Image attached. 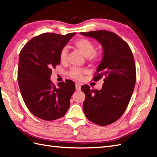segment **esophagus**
I'll use <instances>...</instances> for the list:
<instances>
[{"label":"esophagus","instance_id":"esophagus-1","mask_svg":"<svg viewBox=\"0 0 157 157\" xmlns=\"http://www.w3.org/2000/svg\"><path fill=\"white\" fill-rule=\"evenodd\" d=\"M75 86H76V90H79L80 89H81V84H79V83H76V84L75 85Z\"/></svg>","mask_w":157,"mask_h":157}]
</instances>
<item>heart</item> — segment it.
<instances>
[{
    "mask_svg": "<svg viewBox=\"0 0 157 157\" xmlns=\"http://www.w3.org/2000/svg\"><path fill=\"white\" fill-rule=\"evenodd\" d=\"M75 47L80 51L84 56L85 57H86L88 60L91 62H95L98 61L99 58V55L95 52V46L91 41L85 39V38H81L76 40L74 43ZM67 56L68 52L66 48H63L60 52V58L62 62H65L67 60ZM86 71L82 69H78V68H72L68 72L69 76L71 77L80 80L82 76V75L85 73Z\"/></svg>",
    "mask_w": 157,
    "mask_h": 157,
    "instance_id": "b5f03b06",
    "label": "heart"
}]
</instances>
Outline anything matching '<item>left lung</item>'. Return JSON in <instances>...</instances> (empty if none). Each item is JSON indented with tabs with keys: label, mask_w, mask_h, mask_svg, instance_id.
Returning <instances> with one entry per match:
<instances>
[{
	"label": "left lung",
	"mask_w": 157,
	"mask_h": 157,
	"mask_svg": "<svg viewBox=\"0 0 157 157\" xmlns=\"http://www.w3.org/2000/svg\"><path fill=\"white\" fill-rule=\"evenodd\" d=\"M97 40L102 46L103 58L94 81L103 78L102 89L91 90L87 85L83 111L87 119L99 126L117 121L126 111L136 79L133 54L128 44L115 33L105 30L80 33Z\"/></svg>",
	"instance_id": "obj_1"
}]
</instances>
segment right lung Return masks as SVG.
Returning <instances> with one entry per match:
<instances>
[{
    "instance_id": "1",
    "label": "right lung",
    "mask_w": 157,
    "mask_h": 157,
    "mask_svg": "<svg viewBox=\"0 0 157 157\" xmlns=\"http://www.w3.org/2000/svg\"><path fill=\"white\" fill-rule=\"evenodd\" d=\"M76 33L64 36L44 33L34 37L20 52L17 79L26 106L35 116L52 121L63 117L75 90L71 80L56 86L51 81L52 69L60 64V54Z\"/></svg>"
}]
</instances>
